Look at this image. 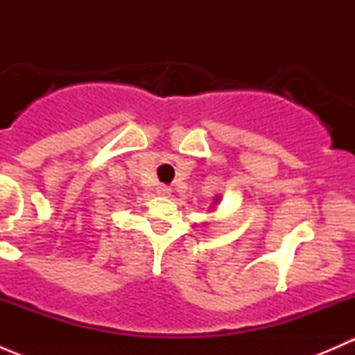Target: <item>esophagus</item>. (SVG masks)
<instances>
[{"label":"esophagus","instance_id":"1","mask_svg":"<svg viewBox=\"0 0 355 355\" xmlns=\"http://www.w3.org/2000/svg\"><path fill=\"white\" fill-rule=\"evenodd\" d=\"M170 192L171 189L168 187V185H159V187H157V194L159 196H170Z\"/></svg>","mask_w":355,"mask_h":355}]
</instances>
